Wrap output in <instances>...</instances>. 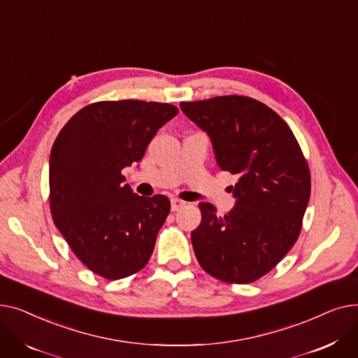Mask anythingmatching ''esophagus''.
<instances>
[{
	"label": "esophagus",
	"mask_w": 358,
	"mask_h": 358,
	"mask_svg": "<svg viewBox=\"0 0 358 358\" xmlns=\"http://www.w3.org/2000/svg\"><path fill=\"white\" fill-rule=\"evenodd\" d=\"M185 206V201L180 200V199H171V210L173 212H178L180 209H182Z\"/></svg>",
	"instance_id": "esophagus-1"
}]
</instances>
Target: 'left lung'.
<instances>
[{"instance_id": "left-lung-1", "label": "left lung", "mask_w": 358, "mask_h": 358, "mask_svg": "<svg viewBox=\"0 0 358 358\" xmlns=\"http://www.w3.org/2000/svg\"><path fill=\"white\" fill-rule=\"evenodd\" d=\"M180 107L210 138L217 166L238 176L227 215L199 204L201 222L192 232L199 264L227 283H251L294 245L310 197L308 164L287 123L257 100L223 96Z\"/></svg>"}]
</instances>
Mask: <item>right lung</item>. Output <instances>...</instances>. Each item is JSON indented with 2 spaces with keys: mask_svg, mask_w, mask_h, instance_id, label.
<instances>
[{
  "mask_svg": "<svg viewBox=\"0 0 358 358\" xmlns=\"http://www.w3.org/2000/svg\"><path fill=\"white\" fill-rule=\"evenodd\" d=\"M178 115L171 104L94 103L69 119L49 158L50 212L83 264L108 280L142 270L164 224L168 197L138 196L122 169L135 165L157 131Z\"/></svg>",
  "mask_w": 358,
  "mask_h": 358,
  "instance_id": "right-lung-1",
  "label": "right lung"
}]
</instances>
